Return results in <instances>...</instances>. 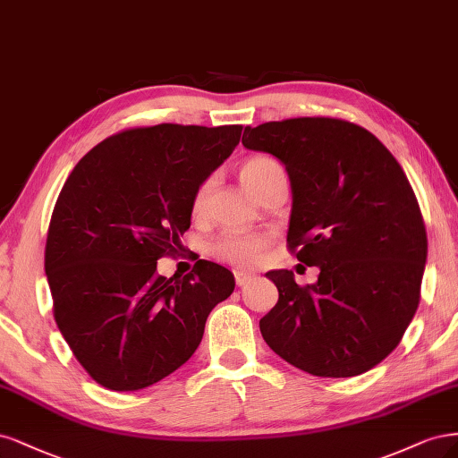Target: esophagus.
<instances>
[{
  "label": "esophagus",
  "mask_w": 458,
  "mask_h": 458,
  "mask_svg": "<svg viewBox=\"0 0 458 458\" xmlns=\"http://www.w3.org/2000/svg\"><path fill=\"white\" fill-rule=\"evenodd\" d=\"M233 277H235V284H238V285L242 287V285L249 284V282H250V277H253V276H250L249 272H242V270H235V272H233Z\"/></svg>",
  "instance_id": "34e87169"
}]
</instances>
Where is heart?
<instances>
[{
	"instance_id": "heart-1",
	"label": "heart",
	"mask_w": 458,
	"mask_h": 458,
	"mask_svg": "<svg viewBox=\"0 0 458 458\" xmlns=\"http://www.w3.org/2000/svg\"><path fill=\"white\" fill-rule=\"evenodd\" d=\"M284 169L274 157L268 156H250L240 164V179L250 194L259 196L260 190L267 186L274 176L282 174ZM211 190V181H205L194 194L191 201V211L199 215L208 203V196ZM268 245L267 235L259 233H238L230 232L220 235V238L211 245V253L218 260L228 262L235 268H250L260 260L264 249Z\"/></svg>"
}]
</instances>
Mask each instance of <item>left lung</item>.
<instances>
[{
    "label": "left lung",
    "mask_w": 458,
    "mask_h": 458,
    "mask_svg": "<svg viewBox=\"0 0 458 458\" xmlns=\"http://www.w3.org/2000/svg\"><path fill=\"white\" fill-rule=\"evenodd\" d=\"M245 148L285 165L293 191L287 247L318 282L267 274L279 299L260 319L267 344L316 377L361 375L400 344L420 301L428 255L407 176L373 132L336 117L245 127Z\"/></svg>",
    "instance_id": "1"
}]
</instances>
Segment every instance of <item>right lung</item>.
Instances as JSON below:
<instances>
[{
    "mask_svg": "<svg viewBox=\"0 0 458 458\" xmlns=\"http://www.w3.org/2000/svg\"><path fill=\"white\" fill-rule=\"evenodd\" d=\"M242 125L125 129L73 167L46 245L53 314L73 356L100 386L135 392L165 378L199 346L230 270L198 260L184 277L157 274L182 249L191 201L233 152Z\"/></svg>",
    "mask_w": 458,
    "mask_h": 458,
    "instance_id": "1",
    "label": "right lung"
}]
</instances>
